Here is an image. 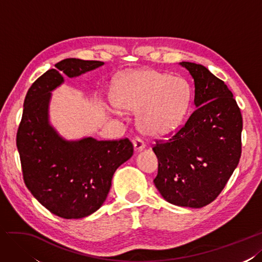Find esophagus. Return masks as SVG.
Masks as SVG:
<instances>
[{"mask_svg": "<svg viewBox=\"0 0 262 262\" xmlns=\"http://www.w3.org/2000/svg\"><path fill=\"white\" fill-rule=\"evenodd\" d=\"M133 144H134V149H135L136 151L143 150V149L145 148V143L143 141V139L139 138V137H136L135 139H134Z\"/></svg>", "mask_w": 262, "mask_h": 262, "instance_id": "1", "label": "esophagus"}]
</instances>
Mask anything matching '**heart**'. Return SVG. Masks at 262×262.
Masks as SVG:
<instances>
[{
	"instance_id": "obj_1",
	"label": "heart",
	"mask_w": 262,
	"mask_h": 262,
	"mask_svg": "<svg viewBox=\"0 0 262 262\" xmlns=\"http://www.w3.org/2000/svg\"><path fill=\"white\" fill-rule=\"evenodd\" d=\"M117 107L137 112L140 130L149 136H164L181 125L190 102L188 84L177 77L155 70L125 73L115 83Z\"/></svg>"
}]
</instances>
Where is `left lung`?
Wrapping results in <instances>:
<instances>
[{"label":"left lung","mask_w":262,"mask_h":262,"mask_svg":"<svg viewBox=\"0 0 262 262\" xmlns=\"http://www.w3.org/2000/svg\"><path fill=\"white\" fill-rule=\"evenodd\" d=\"M180 64L194 80L196 108L172 137L152 148L158 158L154 183L169 203L200 208L219 196L237 167L243 117L224 81L202 64Z\"/></svg>","instance_id":"left-lung-1"}]
</instances>
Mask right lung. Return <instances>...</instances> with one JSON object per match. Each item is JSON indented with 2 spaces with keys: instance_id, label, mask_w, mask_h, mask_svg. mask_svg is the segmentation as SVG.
<instances>
[{
  "instance_id": "1",
  "label": "right lung",
  "mask_w": 262,
  "mask_h": 262,
  "mask_svg": "<svg viewBox=\"0 0 262 262\" xmlns=\"http://www.w3.org/2000/svg\"><path fill=\"white\" fill-rule=\"evenodd\" d=\"M68 58L55 64L29 88L16 146L27 189L49 212L66 220L91 215L106 200L116 169L133 156L128 138L66 140L49 124L51 91L63 77H79L103 66Z\"/></svg>"
}]
</instances>
